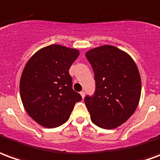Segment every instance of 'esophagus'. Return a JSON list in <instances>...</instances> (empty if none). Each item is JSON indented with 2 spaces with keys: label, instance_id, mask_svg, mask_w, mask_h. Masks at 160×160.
<instances>
[{
  "label": "esophagus",
  "instance_id": "obj_1",
  "mask_svg": "<svg viewBox=\"0 0 160 160\" xmlns=\"http://www.w3.org/2000/svg\"><path fill=\"white\" fill-rule=\"evenodd\" d=\"M80 95H81V96H82V98H84V96H85V92H84V91H81V92H80Z\"/></svg>",
  "mask_w": 160,
  "mask_h": 160
}]
</instances>
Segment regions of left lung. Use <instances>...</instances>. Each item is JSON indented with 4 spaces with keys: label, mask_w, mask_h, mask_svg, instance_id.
<instances>
[{
    "label": "left lung",
    "mask_w": 160,
    "mask_h": 160,
    "mask_svg": "<svg viewBox=\"0 0 160 160\" xmlns=\"http://www.w3.org/2000/svg\"><path fill=\"white\" fill-rule=\"evenodd\" d=\"M92 66L96 90L84 102L94 124L113 129L127 122L139 104L141 80L137 65L128 53L102 46L85 54Z\"/></svg>",
    "instance_id": "8db88e82"
}]
</instances>
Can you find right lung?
Returning a JSON list of instances; mask_svg holds the SVG:
<instances>
[{
    "label": "right lung",
    "instance_id": "1",
    "mask_svg": "<svg viewBox=\"0 0 160 160\" xmlns=\"http://www.w3.org/2000/svg\"><path fill=\"white\" fill-rule=\"evenodd\" d=\"M78 56V50L51 45L38 51L26 64L20 78V97L28 114L39 125L53 128L64 124L76 102L82 100L72 89L69 73Z\"/></svg>",
    "mask_w": 160,
    "mask_h": 160
}]
</instances>
